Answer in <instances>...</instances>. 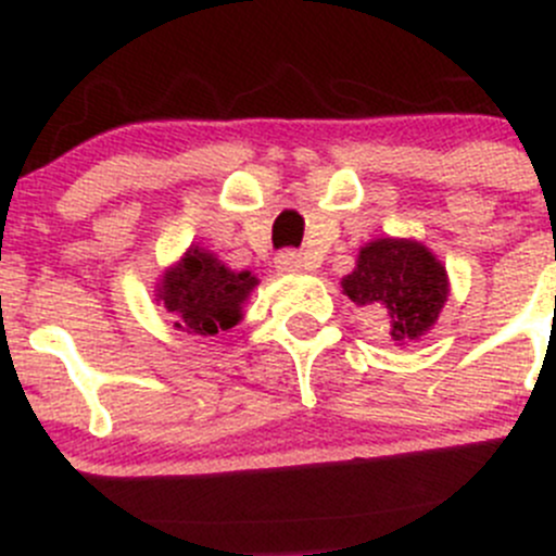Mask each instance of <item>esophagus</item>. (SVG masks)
Masks as SVG:
<instances>
[{
	"instance_id": "34e87169",
	"label": "esophagus",
	"mask_w": 556,
	"mask_h": 556,
	"mask_svg": "<svg viewBox=\"0 0 556 556\" xmlns=\"http://www.w3.org/2000/svg\"><path fill=\"white\" fill-rule=\"evenodd\" d=\"M276 270L278 273H300V270H305V260H302L300 251L286 249L276 256Z\"/></svg>"
}]
</instances>
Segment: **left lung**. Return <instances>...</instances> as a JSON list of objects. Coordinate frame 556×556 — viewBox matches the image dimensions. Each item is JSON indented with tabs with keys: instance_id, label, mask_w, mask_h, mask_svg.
Segmentation results:
<instances>
[{
	"instance_id": "8db88e82",
	"label": "left lung",
	"mask_w": 556,
	"mask_h": 556,
	"mask_svg": "<svg viewBox=\"0 0 556 556\" xmlns=\"http://www.w3.org/2000/svg\"><path fill=\"white\" fill-rule=\"evenodd\" d=\"M340 286L358 307H380L388 318V340L402 348L433 329L450 296L442 260L412 238H375L364 243L356 267Z\"/></svg>"
}]
</instances>
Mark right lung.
Masks as SVG:
<instances>
[{"label": "right lung", "instance_id": "1", "mask_svg": "<svg viewBox=\"0 0 556 556\" xmlns=\"http://www.w3.org/2000/svg\"><path fill=\"white\" fill-rule=\"evenodd\" d=\"M260 278L230 270L214 251L190 245L154 286V300L174 316V329L214 337L243 320V307Z\"/></svg>", "mask_w": 556, "mask_h": 556}]
</instances>
